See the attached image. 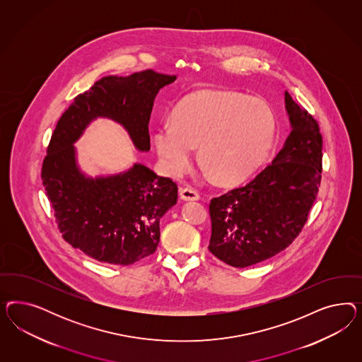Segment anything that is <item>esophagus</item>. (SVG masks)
Instances as JSON below:
<instances>
[{"label":"esophagus","instance_id":"esophagus-1","mask_svg":"<svg viewBox=\"0 0 362 362\" xmlns=\"http://www.w3.org/2000/svg\"><path fill=\"white\" fill-rule=\"evenodd\" d=\"M179 195H180V197H182L183 200H199V199H200L197 191L192 189V188H189V187L180 188V189H179Z\"/></svg>","mask_w":362,"mask_h":362}]
</instances>
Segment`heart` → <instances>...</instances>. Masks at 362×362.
I'll return each mask as SVG.
<instances>
[{"label": "heart", "mask_w": 362, "mask_h": 362, "mask_svg": "<svg viewBox=\"0 0 362 362\" xmlns=\"http://www.w3.org/2000/svg\"><path fill=\"white\" fill-rule=\"evenodd\" d=\"M276 130L274 110L263 99L227 90H200L176 105L173 122L159 123L153 144L173 175L186 171L199 146L202 163L220 183L232 185L263 163Z\"/></svg>", "instance_id": "heart-1"}]
</instances>
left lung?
<instances>
[{
    "label": "left lung",
    "mask_w": 362,
    "mask_h": 362,
    "mask_svg": "<svg viewBox=\"0 0 362 362\" xmlns=\"http://www.w3.org/2000/svg\"><path fill=\"white\" fill-rule=\"evenodd\" d=\"M292 132L272 163L245 186L209 203V250L219 260L245 268L292 244L307 223L322 173L318 123L285 91Z\"/></svg>",
    "instance_id": "8db88e82"
}]
</instances>
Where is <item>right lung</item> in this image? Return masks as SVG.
Here are the masks:
<instances>
[{
	"instance_id": "1",
	"label": "right lung",
	"mask_w": 362,
	"mask_h": 362,
	"mask_svg": "<svg viewBox=\"0 0 362 362\" xmlns=\"http://www.w3.org/2000/svg\"><path fill=\"white\" fill-rule=\"evenodd\" d=\"M175 76L153 70L102 78L77 95L55 126L41 177L55 223L70 245L102 263L130 265L153 255L159 220L176 204L177 186L146 165L90 179L78 170L73 143L97 117L119 122L135 147L150 150L153 99Z\"/></svg>"
}]
</instances>
